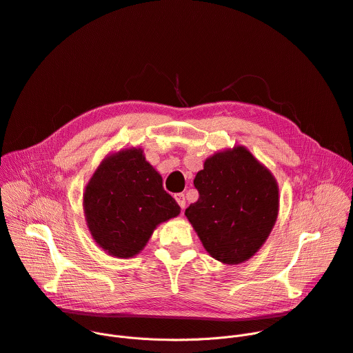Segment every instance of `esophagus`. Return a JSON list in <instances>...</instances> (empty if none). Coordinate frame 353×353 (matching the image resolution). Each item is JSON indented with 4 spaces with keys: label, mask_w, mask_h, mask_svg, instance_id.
<instances>
[{
    "label": "esophagus",
    "mask_w": 353,
    "mask_h": 353,
    "mask_svg": "<svg viewBox=\"0 0 353 353\" xmlns=\"http://www.w3.org/2000/svg\"><path fill=\"white\" fill-rule=\"evenodd\" d=\"M174 198L178 202V205L181 206V209H183L185 208V195L183 194H175Z\"/></svg>",
    "instance_id": "1"
}]
</instances>
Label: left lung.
Wrapping results in <instances>:
<instances>
[{"label": "left lung", "mask_w": 353, "mask_h": 353, "mask_svg": "<svg viewBox=\"0 0 353 353\" xmlns=\"http://www.w3.org/2000/svg\"><path fill=\"white\" fill-rule=\"evenodd\" d=\"M194 185L199 199L185 210L206 252L225 264L249 260L279 214V185L243 145L209 157Z\"/></svg>", "instance_id": "left-lung-1"}]
</instances>
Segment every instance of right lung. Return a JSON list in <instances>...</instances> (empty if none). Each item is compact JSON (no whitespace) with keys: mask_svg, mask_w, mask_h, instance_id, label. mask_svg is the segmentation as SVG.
<instances>
[{"mask_svg":"<svg viewBox=\"0 0 353 353\" xmlns=\"http://www.w3.org/2000/svg\"><path fill=\"white\" fill-rule=\"evenodd\" d=\"M83 209L99 248L119 259L139 254L155 228L181 212L143 150L134 147L101 161L86 185Z\"/></svg>","mask_w":353,"mask_h":353,"instance_id":"obj_1","label":"right lung"}]
</instances>
